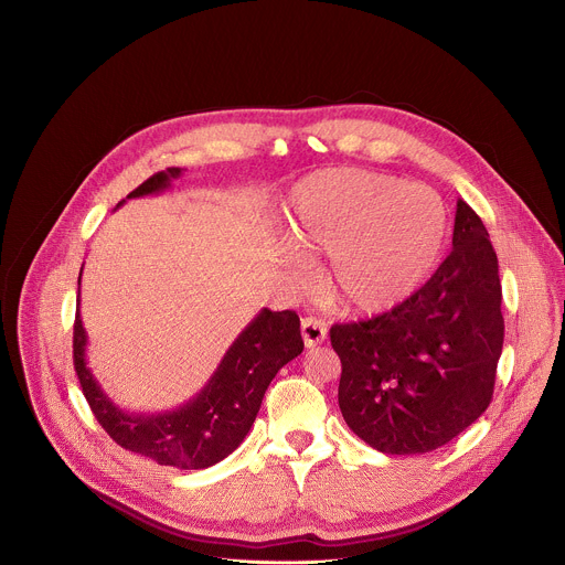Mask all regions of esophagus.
<instances>
[{"label":"esophagus","instance_id":"34e87169","mask_svg":"<svg viewBox=\"0 0 565 565\" xmlns=\"http://www.w3.org/2000/svg\"><path fill=\"white\" fill-rule=\"evenodd\" d=\"M301 337H303L306 348H315V345L323 343L326 337H328V326H326V321H321V319H317V317H306V319H301Z\"/></svg>","mask_w":565,"mask_h":565}]
</instances>
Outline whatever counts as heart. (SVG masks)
Returning <instances> with one entry per match:
<instances>
[{"mask_svg": "<svg viewBox=\"0 0 565 565\" xmlns=\"http://www.w3.org/2000/svg\"><path fill=\"white\" fill-rule=\"evenodd\" d=\"M295 239L326 255V295L348 312L379 315L416 295L438 268L449 233L440 193L423 182L328 169L292 193Z\"/></svg>", "mask_w": 565, "mask_h": 565, "instance_id": "heart-1", "label": "heart"}]
</instances>
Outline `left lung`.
<instances>
[{
    "label": "left lung",
    "mask_w": 565,
    "mask_h": 565,
    "mask_svg": "<svg viewBox=\"0 0 565 565\" xmlns=\"http://www.w3.org/2000/svg\"><path fill=\"white\" fill-rule=\"evenodd\" d=\"M339 407L348 427L390 456L429 454L489 407L504 345L502 284L480 215L458 200L454 250L407 301L337 323Z\"/></svg>",
    "instance_id": "left-lung-1"
}]
</instances>
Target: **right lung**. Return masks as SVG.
<instances>
[{
    "instance_id": "obj_1",
    "label": "right lung",
    "mask_w": 565,
    "mask_h": 565,
    "mask_svg": "<svg viewBox=\"0 0 565 565\" xmlns=\"http://www.w3.org/2000/svg\"><path fill=\"white\" fill-rule=\"evenodd\" d=\"M180 173V167L158 171L127 198L160 193ZM85 345L87 334L76 310L74 370L98 425L122 449L184 471L206 469L231 456L250 431L275 374L303 352L297 312L264 308L233 341L209 383L193 398L173 412L129 414L114 405L96 383L85 361Z\"/></svg>"
}]
</instances>
